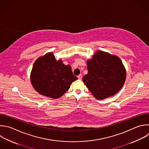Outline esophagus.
Wrapping results in <instances>:
<instances>
[{
    "label": "esophagus",
    "mask_w": 149,
    "mask_h": 149,
    "mask_svg": "<svg viewBox=\"0 0 149 149\" xmlns=\"http://www.w3.org/2000/svg\"><path fill=\"white\" fill-rule=\"evenodd\" d=\"M78 78L79 79H82V75H81V74H79V75L78 76Z\"/></svg>",
    "instance_id": "obj_1"
}]
</instances>
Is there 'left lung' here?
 <instances>
[{"mask_svg": "<svg viewBox=\"0 0 149 149\" xmlns=\"http://www.w3.org/2000/svg\"><path fill=\"white\" fill-rule=\"evenodd\" d=\"M88 74L82 81L97 100H102L116 93L123 86L126 77L120 59L98 51L87 61Z\"/></svg>", "mask_w": 149, "mask_h": 149, "instance_id": "left-lung-1", "label": "left lung"}]
</instances>
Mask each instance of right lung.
Listing matches in <instances>:
<instances>
[{"label":"right lung","instance_id":"obj_1","mask_svg":"<svg viewBox=\"0 0 149 149\" xmlns=\"http://www.w3.org/2000/svg\"><path fill=\"white\" fill-rule=\"evenodd\" d=\"M70 65L57 61L53 53H48L34 63L30 76L31 82L39 93L53 99L61 97L72 82L77 79Z\"/></svg>","mask_w":149,"mask_h":149}]
</instances>
